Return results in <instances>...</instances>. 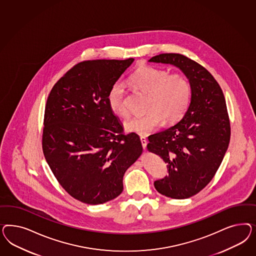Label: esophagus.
I'll return each instance as SVG.
<instances>
[{
    "mask_svg": "<svg viewBox=\"0 0 256 256\" xmlns=\"http://www.w3.org/2000/svg\"><path fill=\"white\" fill-rule=\"evenodd\" d=\"M140 142H142V148H144V149H146V146H148V140H146V137H140Z\"/></svg>",
    "mask_w": 256,
    "mask_h": 256,
    "instance_id": "1",
    "label": "esophagus"
}]
</instances>
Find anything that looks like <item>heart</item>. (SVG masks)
I'll return each instance as SVG.
<instances>
[{"mask_svg":"<svg viewBox=\"0 0 256 256\" xmlns=\"http://www.w3.org/2000/svg\"><path fill=\"white\" fill-rule=\"evenodd\" d=\"M128 82L135 89L148 94L144 116L130 118L124 122L126 130L146 136L158 128L163 121L172 124L184 116L192 98V86L182 73L151 66L140 68L132 74ZM126 86L117 82L108 93V107L118 116H126Z\"/></svg>","mask_w":256,"mask_h":256,"instance_id":"b5f03b06","label":"heart"}]
</instances>
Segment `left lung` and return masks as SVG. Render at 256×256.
Returning a JSON list of instances; mask_svg holds the SVG:
<instances>
[{"instance_id": "obj_1", "label": "left lung", "mask_w": 256, "mask_h": 256, "mask_svg": "<svg viewBox=\"0 0 256 256\" xmlns=\"http://www.w3.org/2000/svg\"><path fill=\"white\" fill-rule=\"evenodd\" d=\"M149 62L178 68L192 86L188 108L178 123L148 137V149L160 156L169 176L154 182L172 199H186L214 178L229 146L231 128L224 96L217 80L201 64L179 54H162Z\"/></svg>"}]
</instances>
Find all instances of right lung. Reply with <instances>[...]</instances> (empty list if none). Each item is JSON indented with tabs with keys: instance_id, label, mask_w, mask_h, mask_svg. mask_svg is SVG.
Segmentation results:
<instances>
[{
	"instance_id": "right-lung-1",
	"label": "right lung",
	"mask_w": 256,
	"mask_h": 256,
	"mask_svg": "<svg viewBox=\"0 0 256 256\" xmlns=\"http://www.w3.org/2000/svg\"><path fill=\"white\" fill-rule=\"evenodd\" d=\"M134 61L78 62L52 87L46 100L42 148L68 194L100 204L123 192V176L142 152L136 133L124 135L108 107V93Z\"/></svg>"
}]
</instances>
